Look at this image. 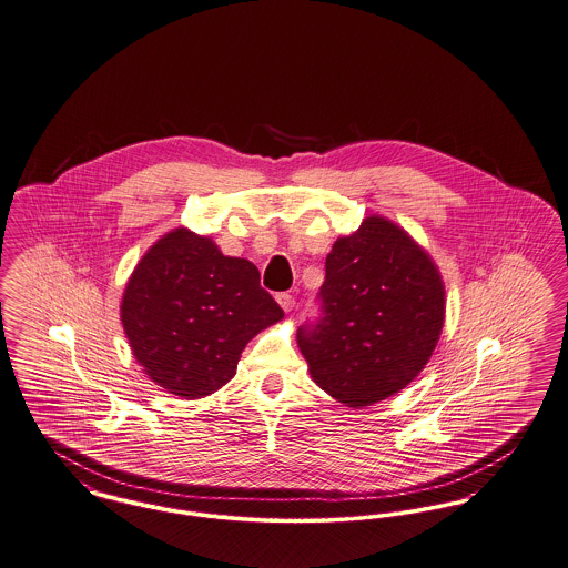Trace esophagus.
Segmentation results:
<instances>
[{
    "mask_svg": "<svg viewBox=\"0 0 568 568\" xmlns=\"http://www.w3.org/2000/svg\"><path fill=\"white\" fill-rule=\"evenodd\" d=\"M276 301H278V305L283 306V311H287V313L296 306L294 296H290V294H278V296H276Z\"/></svg>",
    "mask_w": 568,
    "mask_h": 568,
    "instance_id": "esophagus-1",
    "label": "esophagus"
}]
</instances>
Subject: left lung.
<instances>
[{"label": "left lung", "mask_w": 568, "mask_h": 568, "mask_svg": "<svg viewBox=\"0 0 568 568\" xmlns=\"http://www.w3.org/2000/svg\"><path fill=\"white\" fill-rule=\"evenodd\" d=\"M320 317L298 348L320 389L361 408L402 392L437 348L445 287L430 255L392 220L369 216L333 244Z\"/></svg>", "instance_id": "left-lung-1"}]
</instances>
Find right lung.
Returning a JSON list of instances; mask_svg holds the SVG:
<instances>
[{"label":"right lung","mask_w":568,"mask_h":568,"mask_svg":"<svg viewBox=\"0 0 568 568\" xmlns=\"http://www.w3.org/2000/svg\"><path fill=\"white\" fill-rule=\"evenodd\" d=\"M283 320L255 263L220 253L183 226L160 237L131 272L121 322L146 376L185 399L219 392L246 344Z\"/></svg>","instance_id":"right-lung-1"}]
</instances>
